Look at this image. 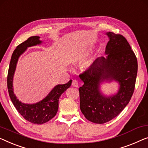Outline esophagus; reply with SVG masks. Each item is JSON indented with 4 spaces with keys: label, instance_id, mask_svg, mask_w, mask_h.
<instances>
[{
    "label": "esophagus",
    "instance_id": "obj_1",
    "mask_svg": "<svg viewBox=\"0 0 148 148\" xmlns=\"http://www.w3.org/2000/svg\"><path fill=\"white\" fill-rule=\"evenodd\" d=\"M72 85L73 86H74V87H76V88H78V87L79 86H78V81L76 80H74L72 81Z\"/></svg>",
    "mask_w": 148,
    "mask_h": 148
}]
</instances>
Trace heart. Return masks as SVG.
Masks as SVG:
<instances>
[{
    "instance_id": "heart-1",
    "label": "heart",
    "mask_w": 148,
    "mask_h": 148,
    "mask_svg": "<svg viewBox=\"0 0 148 148\" xmlns=\"http://www.w3.org/2000/svg\"><path fill=\"white\" fill-rule=\"evenodd\" d=\"M88 50H84V51L80 52L77 54L76 56L73 57L72 58V63L74 64H79L81 62H82L84 59L86 58V57L88 56ZM91 60L88 62L87 63V66H90V64H91Z\"/></svg>"
}]
</instances>
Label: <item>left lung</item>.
<instances>
[{
  "label": "left lung",
  "instance_id": "left-lung-1",
  "mask_svg": "<svg viewBox=\"0 0 148 148\" xmlns=\"http://www.w3.org/2000/svg\"><path fill=\"white\" fill-rule=\"evenodd\" d=\"M109 41L106 56L99 57L89 69L80 75L84 82L79 88L82 113L90 122L104 123L120 114L133 95L138 72V61L130 45L121 34L106 32ZM115 81L119 84L117 93L103 95L101 84Z\"/></svg>",
  "mask_w": 148,
  "mask_h": 148
}]
</instances>
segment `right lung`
Here are the masks:
<instances>
[{
    "label": "right lung",
    "mask_w": 148,
    "mask_h": 148,
    "mask_svg": "<svg viewBox=\"0 0 148 148\" xmlns=\"http://www.w3.org/2000/svg\"><path fill=\"white\" fill-rule=\"evenodd\" d=\"M42 41L38 36H31L17 46L12 53L10 62L7 77V86L11 101L21 116L28 122L36 124H42L51 120L56 116L58 110V101L64 93L72 84L70 80L65 84H58L41 101L34 103H25L16 98L13 89V77L16 70L19 57L27 48L40 45Z\"/></svg>",
    "instance_id": "obj_1"
}]
</instances>
